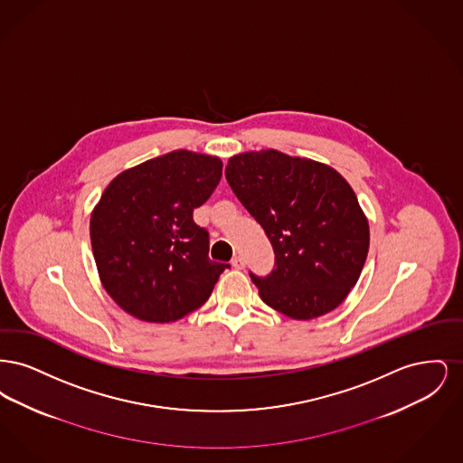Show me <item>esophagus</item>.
Here are the masks:
<instances>
[{
  "label": "esophagus",
  "mask_w": 463,
  "mask_h": 463,
  "mask_svg": "<svg viewBox=\"0 0 463 463\" xmlns=\"http://www.w3.org/2000/svg\"><path fill=\"white\" fill-rule=\"evenodd\" d=\"M244 265H246V262H244V259H242L241 255H238V257L232 259V267H234V269L241 270V269H244Z\"/></svg>",
  "instance_id": "34e87169"
}]
</instances>
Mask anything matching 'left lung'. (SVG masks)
<instances>
[{
  "instance_id": "left-lung-1",
  "label": "left lung",
  "mask_w": 463,
  "mask_h": 463,
  "mask_svg": "<svg viewBox=\"0 0 463 463\" xmlns=\"http://www.w3.org/2000/svg\"><path fill=\"white\" fill-rule=\"evenodd\" d=\"M225 178L276 253L270 276L251 274L265 304L297 321L338 307L370 248L368 217L349 182L326 163L276 149L231 156Z\"/></svg>"
}]
</instances>
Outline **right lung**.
Masks as SVG:
<instances>
[{
    "label": "right lung",
    "instance_id": "right-lung-1",
    "mask_svg": "<svg viewBox=\"0 0 463 463\" xmlns=\"http://www.w3.org/2000/svg\"><path fill=\"white\" fill-rule=\"evenodd\" d=\"M222 159L187 149L114 176L90 217L91 251L110 298L146 323H174L201 307L227 264L208 259L194 208L221 182Z\"/></svg>",
    "mask_w": 463,
    "mask_h": 463
}]
</instances>
